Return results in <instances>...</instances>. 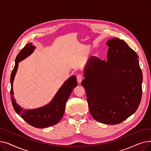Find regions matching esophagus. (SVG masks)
<instances>
[{"instance_id":"obj_1","label":"esophagus","mask_w":151,"mask_h":151,"mask_svg":"<svg viewBox=\"0 0 151 151\" xmlns=\"http://www.w3.org/2000/svg\"><path fill=\"white\" fill-rule=\"evenodd\" d=\"M76 79H77V81L79 84H80L82 81V80H83V76L82 75L79 74L77 76H76Z\"/></svg>"}]
</instances>
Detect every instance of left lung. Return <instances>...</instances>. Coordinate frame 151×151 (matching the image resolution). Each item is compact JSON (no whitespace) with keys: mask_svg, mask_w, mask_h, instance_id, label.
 Segmentation results:
<instances>
[{"mask_svg":"<svg viewBox=\"0 0 151 151\" xmlns=\"http://www.w3.org/2000/svg\"><path fill=\"white\" fill-rule=\"evenodd\" d=\"M107 60L91 57L84 68V87L89 111L96 121L120 124L138 109L142 74L138 55L121 39L106 42Z\"/></svg>","mask_w":151,"mask_h":151,"instance_id":"left-lung-1","label":"left lung"}]
</instances>
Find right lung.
I'll return each instance as SVG.
<instances>
[{
    "mask_svg": "<svg viewBox=\"0 0 151 151\" xmlns=\"http://www.w3.org/2000/svg\"><path fill=\"white\" fill-rule=\"evenodd\" d=\"M35 49V46H33L32 43H27L16 58L15 65L10 76V95L12 105L17 113L30 125L36 128L43 129L57 124L60 121L65 112L67 101L73 89L76 87L77 81L75 75L70 77L62 84L48 104L36 109H23L16 102L13 96V84L19 62L28 57Z\"/></svg>",
    "mask_w": 151,
    "mask_h": 151,
    "instance_id": "right-lung-1",
    "label": "right lung"
}]
</instances>
